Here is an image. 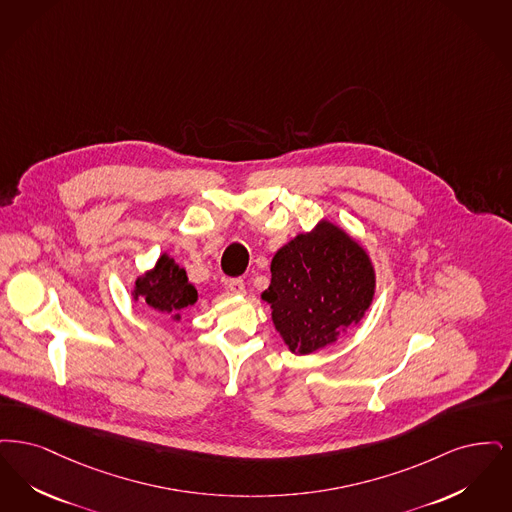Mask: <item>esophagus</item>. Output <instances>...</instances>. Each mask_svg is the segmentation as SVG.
Returning <instances> with one entry per match:
<instances>
[{
  "instance_id": "34e87169",
  "label": "esophagus",
  "mask_w": 512,
  "mask_h": 512,
  "mask_svg": "<svg viewBox=\"0 0 512 512\" xmlns=\"http://www.w3.org/2000/svg\"><path fill=\"white\" fill-rule=\"evenodd\" d=\"M227 287L233 292V294H245L246 287L243 279H229L227 281Z\"/></svg>"
}]
</instances>
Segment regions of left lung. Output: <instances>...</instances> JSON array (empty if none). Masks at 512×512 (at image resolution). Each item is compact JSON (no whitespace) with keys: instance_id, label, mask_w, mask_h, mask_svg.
<instances>
[{"instance_id":"1","label":"left lung","mask_w":512,"mask_h":512,"mask_svg":"<svg viewBox=\"0 0 512 512\" xmlns=\"http://www.w3.org/2000/svg\"><path fill=\"white\" fill-rule=\"evenodd\" d=\"M375 269L363 250L334 223L296 235L271 260L262 298L292 354H312L338 340L369 310Z\"/></svg>"}]
</instances>
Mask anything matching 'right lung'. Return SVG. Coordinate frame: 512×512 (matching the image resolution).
I'll use <instances>...</instances> for the list:
<instances>
[{
	"instance_id": "right-lung-1",
	"label": "right lung",
	"mask_w": 512,
	"mask_h": 512,
	"mask_svg": "<svg viewBox=\"0 0 512 512\" xmlns=\"http://www.w3.org/2000/svg\"><path fill=\"white\" fill-rule=\"evenodd\" d=\"M134 300H141L155 312L179 321L181 310L199 300V292L189 283L187 273L174 258L162 254L155 267L135 279Z\"/></svg>"
}]
</instances>
